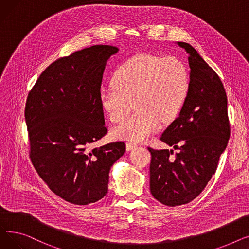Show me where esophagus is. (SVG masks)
I'll return each mask as SVG.
<instances>
[{
    "instance_id": "34e87169",
    "label": "esophagus",
    "mask_w": 249,
    "mask_h": 249,
    "mask_svg": "<svg viewBox=\"0 0 249 249\" xmlns=\"http://www.w3.org/2000/svg\"><path fill=\"white\" fill-rule=\"evenodd\" d=\"M136 147V144H133V143H131V142H128L127 144H126V149L129 151V150H132L133 148H135Z\"/></svg>"
}]
</instances>
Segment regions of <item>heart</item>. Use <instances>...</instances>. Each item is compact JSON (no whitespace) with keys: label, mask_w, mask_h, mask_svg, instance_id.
Wrapping results in <instances>:
<instances>
[{"label":"heart","mask_w":249,"mask_h":249,"mask_svg":"<svg viewBox=\"0 0 249 249\" xmlns=\"http://www.w3.org/2000/svg\"><path fill=\"white\" fill-rule=\"evenodd\" d=\"M189 88L188 69L179 58L138 54L120 65L113 84L101 89L99 99L113 123L123 121L136 104L138 109L114 129V135L140 142L159 130L161 119H175L184 106Z\"/></svg>","instance_id":"heart-1"}]
</instances>
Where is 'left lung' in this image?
<instances>
[{
  "label": "left lung",
  "mask_w": 249,
  "mask_h": 249,
  "mask_svg": "<svg viewBox=\"0 0 249 249\" xmlns=\"http://www.w3.org/2000/svg\"><path fill=\"white\" fill-rule=\"evenodd\" d=\"M178 44L189 53L190 88L178 117L160 140L179 151L172 157L174 150L148 147L150 192L169 207L188 204L202 193L230 137L227 96L219 75L189 43Z\"/></svg>",
  "instance_id": "left-lung-1"
}]
</instances>
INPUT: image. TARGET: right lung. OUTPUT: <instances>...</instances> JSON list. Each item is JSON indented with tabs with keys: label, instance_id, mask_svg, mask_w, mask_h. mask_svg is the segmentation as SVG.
<instances>
[{
	"label": "right lung",
	"instance_id": "obj_1",
	"mask_svg": "<svg viewBox=\"0 0 249 249\" xmlns=\"http://www.w3.org/2000/svg\"><path fill=\"white\" fill-rule=\"evenodd\" d=\"M118 50L94 45L55 60L26 101L32 164L52 192L74 205L104 198L110 168L126 150L123 141L89 147L108 132L99 95L106 62Z\"/></svg>",
	"mask_w": 249,
	"mask_h": 249
}]
</instances>
